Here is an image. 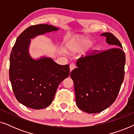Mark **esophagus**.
I'll return each mask as SVG.
<instances>
[{"instance_id": "esophagus-1", "label": "esophagus", "mask_w": 134, "mask_h": 134, "mask_svg": "<svg viewBox=\"0 0 134 134\" xmlns=\"http://www.w3.org/2000/svg\"><path fill=\"white\" fill-rule=\"evenodd\" d=\"M74 68H75V65H74V64L71 63V65H69V69H70V71H72Z\"/></svg>"}]
</instances>
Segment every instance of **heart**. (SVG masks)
Returning a JSON list of instances; mask_svg holds the SVG:
<instances>
[{
  "mask_svg": "<svg viewBox=\"0 0 134 134\" xmlns=\"http://www.w3.org/2000/svg\"><path fill=\"white\" fill-rule=\"evenodd\" d=\"M92 44V41L87 38H80L71 40L68 43L66 46L69 51L72 53L83 52Z\"/></svg>",
  "mask_w": 134,
  "mask_h": 134,
  "instance_id": "heart-1",
  "label": "heart"
}]
</instances>
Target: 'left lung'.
<instances>
[{
  "label": "left lung",
  "instance_id": "left-lung-1",
  "mask_svg": "<svg viewBox=\"0 0 134 134\" xmlns=\"http://www.w3.org/2000/svg\"><path fill=\"white\" fill-rule=\"evenodd\" d=\"M113 48L78 59L70 76L77 107L88 113L104 110L116 99L124 76L126 57L121 44L111 33L100 35Z\"/></svg>",
  "mask_w": 134,
  "mask_h": 134
}]
</instances>
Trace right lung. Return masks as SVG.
<instances>
[{"label":"right lung","mask_w":134,"mask_h":134,"mask_svg":"<svg viewBox=\"0 0 134 134\" xmlns=\"http://www.w3.org/2000/svg\"><path fill=\"white\" fill-rule=\"evenodd\" d=\"M58 30L49 24L32 25L20 34L12 49L9 74L13 91L18 101L29 108L48 107L59 84L69 75V65H58L46 56L35 59L29 53L31 40Z\"/></svg>","instance_id":"1"}]
</instances>
